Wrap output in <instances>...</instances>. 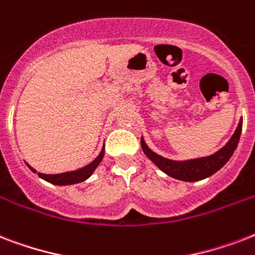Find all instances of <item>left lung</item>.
Returning <instances> with one entry per match:
<instances>
[{
  "instance_id": "left-lung-1",
  "label": "left lung",
  "mask_w": 255,
  "mask_h": 255,
  "mask_svg": "<svg viewBox=\"0 0 255 255\" xmlns=\"http://www.w3.org/2000/svg\"><path fill=\"white\" fill-rule=\"evenodd\" d=\"M241 131L242 118L240 120V123H238V127L233 133V136L230 137L229 141L220 151H217L213 155L205 156V157L182 160V161L167 159V157H163V156L155 153L145 144L143 136H141L140 143H141V148H143V152L145 153V156L159 169L163 170L164 173L170 176V177L181 180V181L193 182L209 177V176L216 173L217 170L221 169L229 161V159L233 156L234 151H236V148L238 145V141H240V137H241Z\"/></svg>"
}]
</instances>
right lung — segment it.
Listing matches in <instances>:
<instances>
[{
	"instance_id": "1",
	"label": "right lung",
	"mask_w": 255,
	"mask_h": 255,
	"mask_svg": "<svg viewBox=\"0 0 255 255\" xmlns=\"http://www.w3.org/2000/svg\"><path fill=\"white\" fill-rule=\"evenodd\" d=\"M104 156V147L102 148V151L98 155L94 161H91L90 164H87L86 167L79 168L77 170H70V172H65V173H57V174H45V173H38L39 177L43 178L45 181L50 182V184H54V185H73V184H79L82 181H86L88 177H91V174L95 172V169L98 168V165L100 164V161L103 160ZM27 167L31 169V172H37L33 167H30L27 164Z\"/></svg>"
}]
</instances>
